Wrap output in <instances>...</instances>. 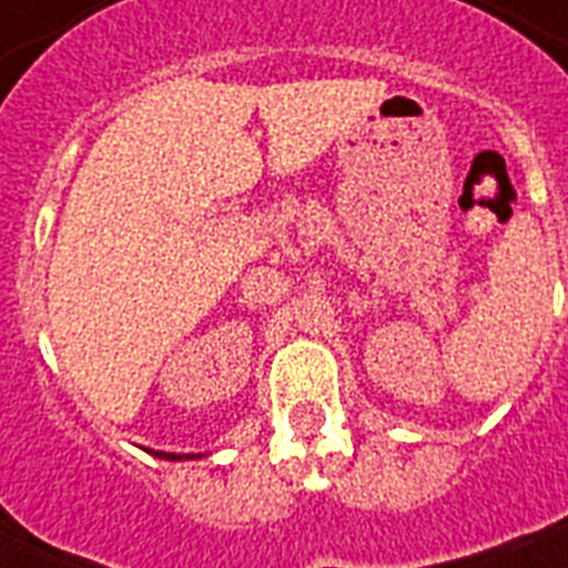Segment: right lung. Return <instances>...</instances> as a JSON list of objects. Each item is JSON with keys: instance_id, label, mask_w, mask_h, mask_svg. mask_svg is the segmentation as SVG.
Instances as JSON below:
<instances>
[{"instance_id": "obj_1", "label": "right lung", "mask_w": 568, "mask_h": 568, "mask_svg": "<svg viewBox=\"0 0 568 568\" xmlns=\"http://www.w3.org/2000/svg\"><path fill=\"white\" fill-rule=\"evenodd\" d=\"M155 457H162V459H194V454H185V457H176V454H164V450H155Z\"/></svg>"}]
</instances>
